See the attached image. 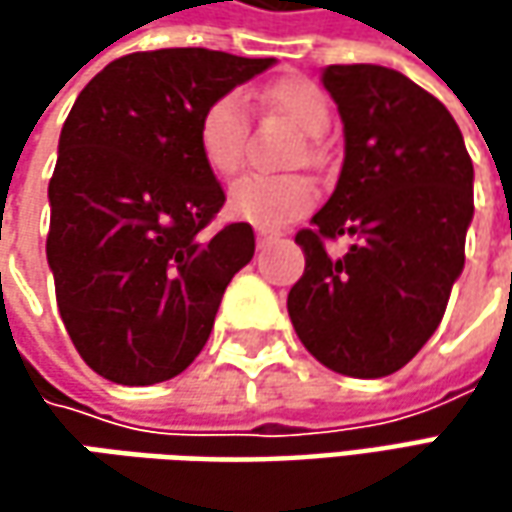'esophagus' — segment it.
<instances>
[{"mask_svg": "<svg viewBox=\"0 0 512 512\" xmlns=\"http://www.w3.org/2000/svg\"><path fill=\"white\" fill-rule=\"evenodd\" d=\"M279 236V230H270V227H256V239H259V245H265L270 239H276Z\"/></svg>", "mask_w": 512, "mask_h": 512, "instance_id": "1", "label": "esophagus"}]
</instances>
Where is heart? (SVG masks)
<instances>
[{
    "label": "heart",
    "mask_w": 512,
    "mask_h": 512,
    "mask_svg": "<svg viewBox=\"0 0 512 512\" xmlns=\"http://www.w3.org/2000/svg\"><path fill=\"white\" fill-rule=\"evenodd\" d=\"M267 102L276 113L307 136H319L330 125V102L316 82L293 76L267 88ZM247 110L245 96L239 90H225L213 96L199 116L196 145L199 156L216 176H233L245 159ZM313 153V150H310ZM316 190L310 179L299 173L285 176H242L227 193V207L233 216L256 227H282L310 210Z\"/></svg>",
    "instance_id": "obj_1"
}]
</instances>
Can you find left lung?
I'll return each instance as SVG.
<instances>
[{"label":"left lung","mask_w":512,"mask_h":512,"mask_svg":"<svg viewBox=\"0 0 512 512\" xmlns=\"http://www.w3.org/2000/svg\"><path fill=\"white\" fill-rule=\"evenodd\" d=\"M344 125L333 196L296 233L305 273L287 293L296 336L319 362L382 379L433 336L464 267L473 162L442 102L382 65H327ZM353 235L333 260L324 242Z\"/></svg>","instance_id":"obj_1"}]
</instances>
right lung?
Returning <instances> with one entry per match:
<instances>
[{
    "instance_id": "right-lung-1",
    "label": "right lung",
    "mask_w": 512,
    "mask_h": 512,
    "mask_svg": "<svg viewBox=\"0 0 512 512\" xmlns=\"http://www.w3.org/2000/svg\"><path fill=\"white\" fill-rule=\"evenodd\" d=\"M273 59L207 48L128 53L73 102L50 176L48 265L70 342L116 384H156L199 356L230 279L253 259L196 145L205 105Z\"/></svg>"
}]
</instances>
